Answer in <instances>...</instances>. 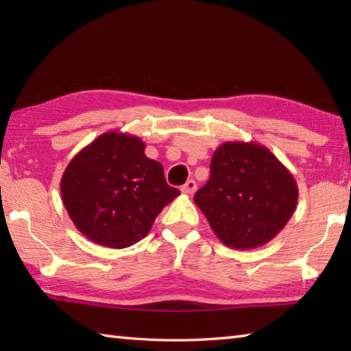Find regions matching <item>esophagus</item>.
Here are the masks:
<instances>
[{
	"label": "esophagus",
	"mask_w": 351,
	"mask_h": 351,
	"mask_svg": "<svg viewBox=\"0 0 351 351\" xmlns=\"http://www.w3.org/2000/svg\"><path fill=\"white\" fill-rule=\"evenodd\" d=\"M195 190H197V182H195L193 180H189V181L181 187V192L186 193V195H193Z\"/></svg>",
	"instance_id": "34e87169"
}]
</instances>
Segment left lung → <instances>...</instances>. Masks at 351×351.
I'll list each match as a JSON object with an SVG mask.
<instances>
[{
    "label": "left lung",
    "mask_w": 351,
    "mask_h": 351,
    "mask_svg": "<svg viewBox=\"0 0 351 351\" xmlns=\"http://www.w3.org/2000/svg\"><path fill=\"white\" fill-rule=\"evenodd\" d=\"M299 198L294 176L257 142H224L213 153L210 178L195 193L219 241L232 249L266 245L287 226Z\"/></svg>",
    "instance_id": "left-lung-1"
}]
</instances>
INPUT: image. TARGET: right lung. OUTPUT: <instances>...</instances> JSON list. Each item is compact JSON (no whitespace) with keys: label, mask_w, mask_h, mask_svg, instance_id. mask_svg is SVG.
Listing matches in <instances>:
<instances>
[{"label":"right lung","mask_w":351,"mask_h":351,"mask_svg":"<svg viewBox=\"0 0 351 351\" xmlns=\"http://www.w3.org/2000/svg\"><path fill=\"white\" fill-rule=\"evenodd\" d=\"M144 152L138 136L108 132L71 159L60 181L62 201L88 240L112 249L132 246L180 195L165 182L161 162Z\"/></svg>","instance_id":"obj_1"}]
</instances>
